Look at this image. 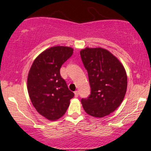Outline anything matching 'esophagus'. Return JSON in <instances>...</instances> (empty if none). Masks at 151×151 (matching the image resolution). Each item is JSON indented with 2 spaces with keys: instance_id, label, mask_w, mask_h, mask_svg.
<instances>
[{
  "instance_id": "1",
  "label": "esophagus",
  "mask_w": 151,
  "mask_h": 151,
  "mask_svg": "<svg viewBox=\"0 0 151 151\" xmlns=\"http://www.w3.org/2000/svg\"><path fill=\"white\" fill-rule=\"evenodd\" d=\"M74 94H75L76 97H78V95H79V92H78V91H75Z\"/></svg>"
}]
</instances>
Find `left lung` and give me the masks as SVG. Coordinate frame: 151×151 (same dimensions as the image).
I'll use <instances>...</instances> for the list:
<instances>
[{
	"label": "left lung",
	"instance_id": "8db88e82",
	"mask_svg": "<svg viewBox=\"0 0 151 151\" xmlns=\"http://www.w3.org/2000/svg\"><path fill=\"white\" fill-rule=\"evenodd\" d=\"M83 65L88 73L91 92L82 98L87 114L96 118L109 115L123 101L127 78L123 66L115 56L103 48H85L81 51Z\"/></svg>",
	"mask_w": 151,
	"mask_h": 151
}]
</instances>
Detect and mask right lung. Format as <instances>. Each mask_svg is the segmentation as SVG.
Returning <instances> with one entry per match:
<instances>
[{
    "instance_id": "add662e5",
    "label": "right lung",
    "mask_w": 151,
    "mask_h": 151,
    "mask_svg": "<svg viewBox=\"0 0 151 151\" xmlns=\"http://www.w3.org/2000/svg\"><path fill=\"white\" fill-rule=\"evenodd\" d=\"M73 51L64 46L45 50L29 70L27 87L31 101L36 111L50 120L63 116L74 96L60 75L61 66L71 57Z\"/></svg>"
}]
</instances>
